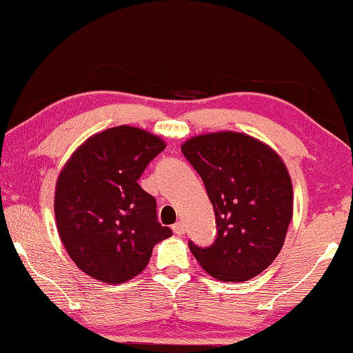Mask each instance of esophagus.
<instances>
[{
    "instance_id": "esophagus-1",
    "label": "esophagus",
    "mask_w": 353,
    "mask_h": 353,
    "mask_svg": "<svg viewBox=\"0 0 353 353\" xmlns=\"http://www.w3.org/2000/svg\"><path fill=\"white\" fill-rule=\"evenodd\" d=\"M172 228H173V233H175V234H178V236L185 234V225H183V223H181V221H176V223H175V225H173V226H172Z\"/></svg>"
}]
</instances>
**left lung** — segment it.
<instances>
[{"label": "left lung", "instance_id": "8db88e82", "mask_svg": "<svg viewBox=\"0 0 353 353\" xmlns=\"http://www.w3.org/2000/svg\"><path fill=\"white\" fill-rule=\"evenodd\" d=\"M181 152L199 176L215 210L216 239L190 249L210 276L248 281L270 267L292 220V183L281 157L249 134L192 137Z\"/></svg>", "mask_w": 353, "mask_h": 353}]
</instances>
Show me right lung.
<instances>
[{"label":"right lung","mask_w":353,"mask_h":353,"mask_svg":"<svg viewBox=\"0 0 353 353\" xmlns=\"http://www.w3.org/2000/svg\"><path fill=\"white\" fill-rule=\"evenodd\" d=\"M165 143L120 125L86 139L56 183L54 214L67 254L88 276L122 284L146 268L172 230L157 221L156 199L139 176Z\"/></svg>","instance_id":"add662e5"}]
</instances>
